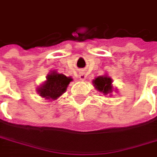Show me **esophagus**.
Returning <instances> with one entry per match:
<instances>
[{
    "instance_id": "obj_1",
    "label": "esophagus",
    "mask_w": 157,
    "mask_h": 157,
    "mask_svg": "<svg viewBox=\"0 0 157 157\" xmlns=\"http://www.w3.org/2000/svg\"><path fill=\"white\" fill-rule=\"evenodd\" d=\"M85 78H86V76L84 75H79V79H80L81 81H84Z\"/></svg>"
}]
</instances>
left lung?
<instances>
[{
	"mask_svg": "<svg viewBox=\"0 0 157 157\" xmlns=\"http://www.w3.org/2000/svg\"><path fill=\"white\" fill-rule=\"evenodd\" d=\"M113 80L107 75L98 76L93 80V84L98 91L104 93L105 95L111 94L113 92Z\"/></svg>",
	"mask_w": 157,
	"mask_h": 157,
	"instance_id": "8db88e82",
	"label": "left lung"
}]
</instances>
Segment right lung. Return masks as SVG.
<instances>
[{"instance_id":"1","label":"right lung","mask_w":157,"mask_h":157,"mask_svg":"<svg viewBox=\"0 0 157 157\" xmlns=\"http://www.w3.org/2000/svg\"><path fill=\"white\" fill-rule=\"evenodd\" d=\"M73 79L67 77L63 74L52 72L46 77V81L38 88V93L40 97L45 99L55 100L65 93L67 88Z\"/></svg>"}]
</instances>
